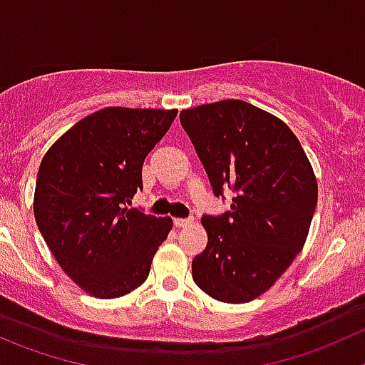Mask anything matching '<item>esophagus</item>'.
Here are the masks:
<instances>
[{"instance_id": "obj_1", "label": "esophagus", "mask_w": 365, "mask_h": 365, "mask_svg": "<svg viewBox=\"0 0 365 365\" xmlns=\"http://www.w3.org/2000/svg\"><path fill=\"white\" fill-rule=\"evenodd\" d=\"M173 224L175 227H188L193 224V218H173Z\"/></svg>"}]
</instances>
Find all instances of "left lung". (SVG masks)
<instances>
[{"instance_id":"8db88e82","label":"left lung","mask_w":365,"mask_h":365,"mask_svg":"<svg viewBox=\"0 0 365 365\" xmlns=\"http://www.w3.org/2000/svg\"><path fill=\"white\" fill-rule=\"evenodd\" d=\"M179 118L215 197L235 192L231 210L202 217L207 245L193 258V281L213 299L247 303L307 242L317 206L314 170L287 123L247 102L206 103Z\"/></svg>"}]
</instances>
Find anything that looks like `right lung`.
Returning <instances> with one entry per match:
<instances>
[{"instance_id": "obj_1", "label": "right lung", "mask_w": 365, "mask_h": 365, "mask_svg": "<svg viewBox=\"0 0 365 365\" xmlns=\"http://www.w3.org/2000/svg\"><path fill=\"white\" fill-rule=\"evenodd\" d=\"M177 110L107 107L58 138L37 172L34 215L51 255L89 296L114 299L145 283L172 218L128 210L141 168Z\"/></svg>"}]
</instances>
